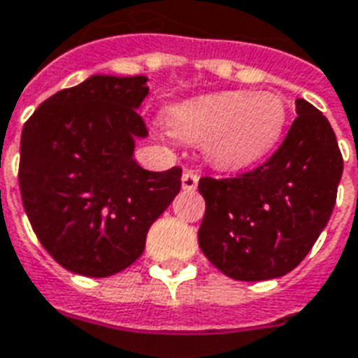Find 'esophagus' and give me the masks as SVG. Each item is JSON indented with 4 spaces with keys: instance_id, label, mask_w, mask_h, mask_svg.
Returning a JSON list of instances; mask_svg holds the SVG:
<instances>
[{
    "instance_id": "34e87169",
    "label": "esophagus",
    "mask_w": 358,
    "mask_h": 358,
    "mask_svg": "<svg viewBox=\"0 0 358 358\" xmlns=\"http://www.w3.org/2000/svg\"><path fill=\"white\" fill-rule=\"evenodd\" d=\"M197 182H199V174L194 171H184L182 174V187L186 189V192H194L197 189Z\"/></svg>"
}]
</instances>
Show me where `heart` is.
Segmentation results:
<instances>
[{
    "label": "heart",
    "mask_w": 358,
    "mask_h": 358,
    "mask_svg": "<svg viewBox=\"0 0 358 358\" xmlns=\"http://www.w3.org/2000/svg\"><path fill=\"white\" fill-rule=\"evenodd\" d=\"M169 124L226 171H240L268 155L284 132L285 105L270 92H218L169 109Z\"/></svg>",
    "instance_id": "obj_1"
}]
</instances>
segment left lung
I'll list each match as a JSON object with an SVG mask.
<instances>
[{
	"label": "left lung",
	"mask_w": 358,
	"mask_h": 358,
	"mask_svg": "<svg viewBox=\"0 0 358 358\" xmlns=\"http://www.w3.org/2000/svg\"><path fill=\"white\" fill-rule=\"evenodd\" d=\"M266 163L236 178L199 180V248L222 274L272 280L307 257L336 205L343 157L328 118L305 99Z\"/></svg>",
	"instance_id": "left-lung-1"
}]
</instances>
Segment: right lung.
Returning <instances> with one entry per match:
<instances>
[{
    "instance_id": "1",
    "label": "right lung",
    "mask_w": 358,
    "mask_h": 358,
    "mask_svg": "<svg viewBox=\"0 0 358 358\" xmlns=\"http://www.w3.org/2000/svg\"><path fill=\"white\" fill-rule=\"evenodd\" d=\"M145 76L94 74L51 95L20 136L19 186L32 230L63 268L107 278L143 253L149 226L180 192L182 169L134 159L148 128Z\"/></svg>"
}]
</instances>
